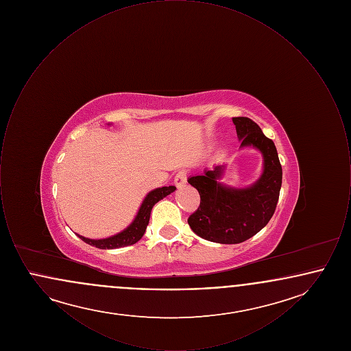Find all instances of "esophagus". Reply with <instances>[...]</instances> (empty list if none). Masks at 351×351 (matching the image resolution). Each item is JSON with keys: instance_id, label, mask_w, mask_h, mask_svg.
Masks as SVG:
<instances>
[{"instance_id": "34e87169", "label": "esophagus", "mask_w": 351, "mask_h": 351, "mask_svg": "<svg viewBox=\"0 0 351 351\" xmlns=\"http://www.w3.org/2000/svg\"><path fill=\"white\" fill-rule=\"evenodd\" d=\"M173 182H175V185H176L178 188L183 186L184 184L186 183V172H185V171H179V172L175 175Z\"/></svg>"}]
</instances>
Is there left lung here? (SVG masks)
I'll return each mask as SVG.
<instances>
[{
    "instance_id": "1",
    "label": "left lung",
    "mask_w": 351,
    "mask_h": 351,
    "mask_svg": "<svg viewBox=\"0 0 351 351\" xmlns=\"http://www.w3.org/2000/svg\"><path fill=\"white\" fill-rule=\"evenodd\" d=\"M241 146H254L263 154L261 179L249 188L235 189L219 183L223 166L192 176L188 183L200 195V206L189 218L191 229L201 238L223 245L247 241L261 232L275 213L283 171L274 142L247 117H234Z\"/></svg>"
}]
</instances>
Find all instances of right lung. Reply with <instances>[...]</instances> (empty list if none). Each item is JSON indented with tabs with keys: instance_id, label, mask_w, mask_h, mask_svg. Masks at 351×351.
Instances as JSON below:
<instances>
[{
	"instance_id": "add662e5",
	"label": "right lung",
	"mask_w": 351,
	"mask_h": 351,
	"mask_svg": "<svg viewBox=\"0 0 351 351\" xmlns=\"http://www.w3.org/2000/svg\"><path fill=\"white\" fill-rule=\"evenodd\" d=\"M176 189V186L169 185V186H162L151 191L150 193L146 196V199L142 202L139 212L136 217L133 221V223L125 229L123 232L116 234L113 237L105 238V239H89L85 237H80L85 243L95 246L97 249H104V250H110V249H118V247H125L136 243L146 232V228L150 221L151 209L158 201L165 199L169 193H172Z\"/></svg>"
}]
</instances>
